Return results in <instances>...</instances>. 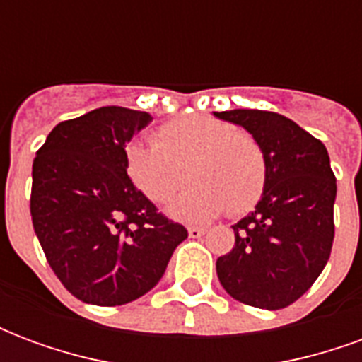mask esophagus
<instances>
[{"label": "esophagus", "mask_w": 362, "mask_h": 362, "mask_svg": "<svg viewBox=\"0 0 362 362\" xmlns=\"http://www.w3.org/2000/svg\"><path fill=\"white\" fill-rule=\"evenodd\" d=\"M188 235H189V238H199V236L205 235V228H202V227H189L188 228Z\"/></svg>", "instance_id": "esophagus-1"}]
</instances>
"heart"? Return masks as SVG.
<instances>
[{
  "label": "heart",
  "mask_w": 362,
  "mask_h": 362,
  "mask_svg": "<svg viewBox=\"0 0 362 362\" xmlns=\"http://www.w3.org/2000/svg\"><path fill=\"white\" fill-rule=\"evenodd\" d=\"M129 182L153 204H166L188 178L168 215L184 223H205L246 213L266 188L267 163L258 139L230 122L192 114L153 134V145L132 141L124 149Z\"/></svg>",
  "instance_id": "heart-1"
}]
</instances>
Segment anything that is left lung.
<instances>
[{"label":"left lung","instance_id":"left-lung-1","mask_svg":"<svg viewBox=\"0 0 362 362\" xmlns=\"http://www.w3.org/2000/svg\"><path fill=\"white\" fill-rule=\"evenodd\" d=\"M243 126L264 149L266 188L254 211L233 225L235 248L217 259L228 295L256 308L295 303L318 279L334 244L337 186L324 143L275 112H213Z\"/></svg>","mask_w":362,"mask_h":362}]
</instances>
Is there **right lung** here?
I'll return each mask as SVG.
<instances>
[{
	"mask_svg": "<svg viewBox=\"0 0 362 362\" xmlns=\"http://www.w3.org/2000/svg\"><path fill=\"white\" fill-rule=\"evenodd\" d=\"M149 112L103 106L54 127L33 163L30 215L48 264L79 300L132 303L165 275L188 230L129 182L124 149Z\"/></svg>",
	"mask_w": 362,
	"mask_h": 362,
	"instance_id": "1",
	"label": "right lung"
}]
</instances>
